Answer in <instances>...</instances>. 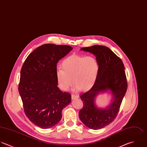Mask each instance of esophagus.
I'll use <instances>...</instances> for the list:
<instances>
[{
	"label": "esophagus",
	"instance_id": "34e87169",
	"mask_svg": "<svg viewBox=\"0 0 147 147\" xmlns=\"http://www.w3.org/2000/svg\"><path fill=\"white\" fill-rule=\"evenodd\" d=\"M71 98H72V100H75V99L78 98V96H76V95H75L72 94V95H71Z\"/></svg>",
	"mask_w": 147,
	"mask_h": 147
}]
</instances>
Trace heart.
Returning a JSON list of instances; mask_svg holds the SVG:
<instances>
[{
	"mask_svg": "<svg viewBox=\"0 0 147 147\" xmlns=\"http://www.w3.org/2000/svg\"><path fill=\"white\" fill-rule=\"evenodd\" d=\"M100 71V64L94 56L72 55L62 62V68L56 69L57 84L62 91H67L74 83L75 90L87 91L95 84Z\"/></svg>",
	"mask_w": 147,
	"mask_h": 147,
	"instance_id": "1",
	"label": "heart"
}]
</instances>
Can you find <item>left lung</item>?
<instances>
[{
	"mask_svg": "<svg viewBox=\"0 0 147 147\" xmlns=\"http://www.w3.org/2000/svg\"><path fill=\"white\" fill-rule=\"evenodd\" d=\"M80 50L96 56L100 64V71L94 86L80 95L83 107L79 111V118L90 129H101L116 118L126 93L127 82L124 65L121 59L108 47L95 45ZM108 90L113 95L112 102L105 109L98 108L94 101L96 96Z\"/></svg>",
	"mask_w": 147,
	"mask_h": 147,
	"instance_id": "1",
	"label": "left lung"
}]
</instances>
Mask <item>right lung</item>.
Here are the masks:
<instances>
[{"mask_svg": "<svg viewBox=\"0 0 147 147\" xmlns=\"http://www.w3.org/2000/svg\"><path fill=\"white\" fill-rule=\"evenodd\" d=\"M72 49L66 45H42L28 56L22 67L18 89L24 111L40 128L57 124L63 109L71 102V94L57 86L56 72L59 60Z\"/></svg>", "mask_w": 147, "mask_h": 147, "instance_id": "1", "label": "right lung"}]
</instances>
